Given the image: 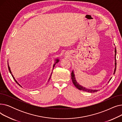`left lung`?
<instances>
[{
  "mask_svg": "<svg viewBox=\"0 0 122 122\" xmlns=\"http://www.w3.org/2000/svg\"><path fill=\"white\" fill-rule=\"evenodd\" d=\"M115 70H114V74H115V72H116V65H117V63H116V47H115ZM71 79L72 80V81H73V84L74 85V86L77 88L78 89H79V90H81V91H82L84 92H97L98 91V90H93V89H88V88H85L84 87L82 86H81L77 82V81H76V79H75V75H74V72L73 71H72V72L71 73ZM112 78H111L109 80V82L111 80Z\"/></svg>",
  "mask_w": 122,
  "mask_h": 122,
  "instance_id": "obj_1",
  "label": "left lung"
}]
</instances>
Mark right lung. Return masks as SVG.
Wrapping results in <instances>:
<instances>
[{
    "mask_svg": "<svg viewBox=\"0 0 122 122\" xmlns=\"http://www.w3.org/2000/svg\"><path fill=\"white\" fill-rule=\"evenodd\" d=\"M58 61H59V60H58V59H57V60H56V62H55V64H54V65H53V68H54V66H55V64H56V63H58ZM8 69H9V72H10V73H11V70H10V67H9V65H8ZM11 75H12V77H13V79H14V80H15V81H16V82H17V84H18V85H19V86H20V85H19V84H18V82H17V81H16V80H15V78H14V76H13V75H12V74H11ZM50 77H51V76H50ZM50 78H49V79H50ZM21 87H22V86H21Z\"/></svg>",
    "mask_w": 122,
    "mask_h": 122,
    "instance_id": "obj_1",
    "label": "right lung"
}]
</instances>
